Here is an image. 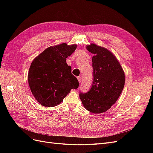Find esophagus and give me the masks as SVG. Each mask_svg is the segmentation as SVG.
Segmentation results:
<instances>
[{
    "mask_svg": "<svg viewBox=\"0 0 153 153\" xmlns=\"http://www.w3.org/2000/svg\"><path fill=\"white\" fill-rule=\"evenodd\" d=\"M77 79H78V82H79L80 83V82H81V77H80V76H78V77H77Z\"/></svg>",
    "mask_w": 153,
    "mask_h": 153,
    "instance_id": "1",
    "label": "esophagus"
}]
</instances>
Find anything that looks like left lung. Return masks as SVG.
Segmentation results:
<instances>
[{
	"mask_svg": "<svg viewBox=\"0 0 153 153\" xmlns=\"http://www.w3.org/2000/svg\"><path fill=\"white\" fill-rule=\"evenodd\" d=\"M92 57V83L90 90L80 92L84 107L93 114L106 112L116 102L125 83L123 69L110 51L95 44L87 46Z\"/></svg>",
	"mask_w": 153,
	"mask_h": 153,
	"instance_id": "left-lung-1",
	"label": "left lung"
}]
</instances>
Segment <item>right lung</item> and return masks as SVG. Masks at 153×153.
I'll return each instance as SVG.
<instances>
[{
	"instance_id": "1",
	"label": "right lung",
	"mask_w": 153,
	"mask_h": 153,
	"mask_svg": "<svg viewBox=\"0 0 153 153\" xmlns=\"http://www.w3.org/2000/svg\"><path fill=\"white\" fill-rule=\"evenodd\" d=\"M77 46L62 43L50 47L36 57L28 73L30 91L39 104L51 107L61 103L71 89L79 85L71 74L66 58L75 52Z\"/></svg>"
}]
</instances>
